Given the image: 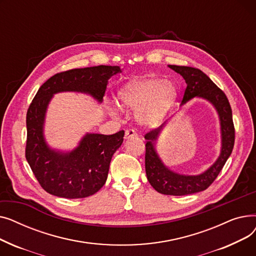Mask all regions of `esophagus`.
<instances>
[{
  "label": "esophagus",
  "mask_w": 256,
  "mask_h": 256,
  "mask_svg": "<svg viewBox=\"0 0 256 256\" xmlns=\"http://www.w3.org/2000/svg\"><path fill=\"white\" fill-rule=\"evenodd\" d=\"M134 137H137V132H135V130L130 128V130H126V135H124L126 139H130V138H134Z\"/></svg>",
  "instance_id": "34e87169"
}]
</instances>
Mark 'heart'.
I'll return each mask as SVG.
<instances>
[{
    "mask_svg": "<svg viewBox=\"0 0 256 256\" xmlns=\"http://www.w3.org/2000/svg\"><path fill=\"white\" fill-rule=\"evenodd\" d=\"M178 96L173 83L160 78L134 80L118 92L120 104L137 110L136 116L141 124L156 126L162 122ZM115 112V109H111Z\"/></svg>",
    "mask_w": 256,
    "mask_h": 256,
    "instance_id": "b5f03b06",
    "label": "heart"
}]
</instances>
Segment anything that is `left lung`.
<instances>
[{"instance_id": "obj_1", "label": "left lung", "mask_w": 256, "mask_h": 256, "mask_svg": "<svg viewBox=\"0 0 256 256\" xmlns=\"http://www.w3.org/2000/svg\"><path fill=\"white\" fill-rule=\"evenodd\" d=\"M186 80V88L182 106L193 98H201L210 102L216 109L221 126V152L219 158L208 170L198 176H184L173 172L164 165L156 150V141L166 122L145 135V171L147 180L154 189L160 194L184 196L204 191L217 178L218 174L232 154L234 145V126L232 108L225 93L198 68L190 66L169 65Z\"/></svg>"}]
</instances>
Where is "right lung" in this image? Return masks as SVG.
<instances>
[{
  "mask_svg": "<svg viewBox=\"0 0 256 256\" xmlns=\"http://www.w3.org/2000/svg\"><path fill=\"white\" fill-rule=\"evenodd\" d=\"M121 72L119 66L100 65L62 72L40 87L26 112V158L44 189L67 199L96 194L104 184L112 156L124 142V130L113 135L86 134L72 152L52 150L44 126L48 106L59 92L86 93L102 102L108 80Z\"/></svg>",
  "mask_w": 256,
  "mask_h": 256,
  "instance_id": "obj_1",
  "label": "right lung"
}]
</instances>
